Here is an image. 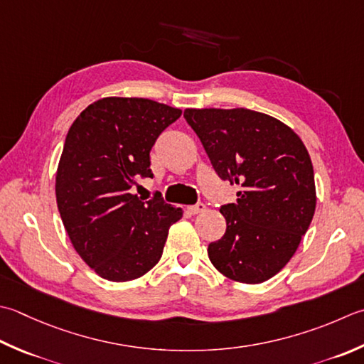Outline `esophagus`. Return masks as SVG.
Listing matches in <instances>:
<instances>
[{"label": "esophagus", "instance_id": "34e87169", "mask_svg": "<svg viewBox=\"0 0 364 364\" xmlns=\"http://www.w3.org/2000/svg\"><path fill=\"white\" fill-rule=\"evenodd\" d=\"M206 210V206H205V203H196V205H192V206H189V211L192 213V215H198V213H203Z\"/></svg>", "mask_w": 364, "mask_h": 364}]
</instances>
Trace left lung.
Segmentation results:
<instances>
[{
	"instance_id": "left-lung-1",
	"label": "left lung",
	"mask_w": 364,
	"mask_h": 364,
	"mask_svg": "<svg viewBox=\"0 0 364 364\" xmlns=\"http://www.w3.org/2000/svg\"><path fill=\"white\" fill-rule=\"evenodd\" d=\"M213 168L241 186L220 206L227 229L208 257L232 281L260 284L294 257L316 211L314 168L301 139L282 121L249 109H186Z\"/></svg>"
}]
</instances>
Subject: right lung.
Listing matches in <instances>:
<instances>
[{
  "instance_id": "right-lung-1",
  "label": "right lung",
  "mask_w": 364,
  "mask_h": 364,
  "mask_svg": "<svg viewBox=\"0 0 364 364\" xmlns=\"http://www.w3.org/2000/svg\"><path fill=\"white\" fill-rule=\"evenodd\" d=\"M180 109L144 97H104L75 118L56 170V203L70 243L113 282L137 279L159 262L170 225L183 216L154 196L132 194L153 178L149 151Z\"/></svg>"
}]
</instances>
